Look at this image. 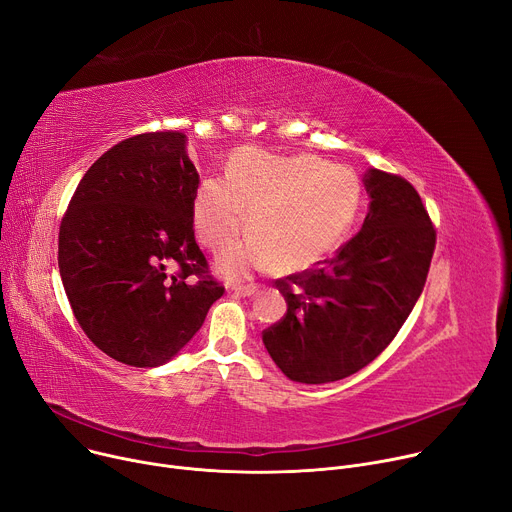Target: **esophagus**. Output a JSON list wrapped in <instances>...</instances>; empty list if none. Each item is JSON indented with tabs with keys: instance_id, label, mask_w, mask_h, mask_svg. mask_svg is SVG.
<instances>
[{
	"instance_id": "obj_1",
	"label": "esophagus",
	"mask_w": 512,
	"mask_h": 512,
	"mask_svg": "<svg viewBox=\"0 0 512 512\" xmlns=\"http://www.w3.org/2000/svg\"><path fill=\"white\" fill-rule=\"evenodd\" d=\"M257 286H253V284H249V286H237L235 288V294L237 296H243V298H251V296H255L257 294Z\"/></svg>"
}]
</instances>
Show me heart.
Returning a JSON list of instances; mask_svg holds the SVG:
<instances>
[{
  "label": "heart",
  "mask_w": 512,
  "mask_h": 512,
  "mask_svg": "<svg viewBox=\"0 0 512 512\" xmlns=\"http://www.w3.org/2000/svg\"><path fill=\"white\" fill-rule=\"evenodd\" d=\"M359 177L318 155L277 157L241 149L226 177H206L194 196L200 241L222 255L247 230L255 237L232 251L220 271L245 280L253 271L302 273L327 261L345 243L359 216Z\"/></svg>",
  "instance_id": "obj_1"
}]
</instances>
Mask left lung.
Returning <instances> with one entry per match:
<instances>
[{"label": "left lung", "mask_w": 512, "mask_h": 512, "mask_svg": "<svg viewBox=\"0 0 512 512\" xmlns=\"http://www.w3.org/2000/svg\"><path fill=\"white\" fill-rule=\"evenodd\" d=\"M363 185L369 210L357 235L320 269L277 280L288 312L263 345L292 382H337L374 361L425 288L435 228L421 196L380 169H367Z\"/></svg>", "instance_id": "obj_1"}]
</instances>
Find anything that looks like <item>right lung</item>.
I'll return each instance as SVG.
<instances>
[{
	"instance_id": "add662e5",
	"label": "right lung",
	"mask_w": 512,
	"mask_h": 512,
	"mask_svg": "<svg viewBox=\"0 0 512 512\" xmlns=\"http://www.w3.org/2000/svg\"><path fill=\"white\" fill-rule=\"evenodd\" d=\"M198 185L188 136L149 132L106 151L69 202L59 230L63 288L89 341L120 363L171 361L224 294L194 237Z\"/></svg>"
}]
</instances>
